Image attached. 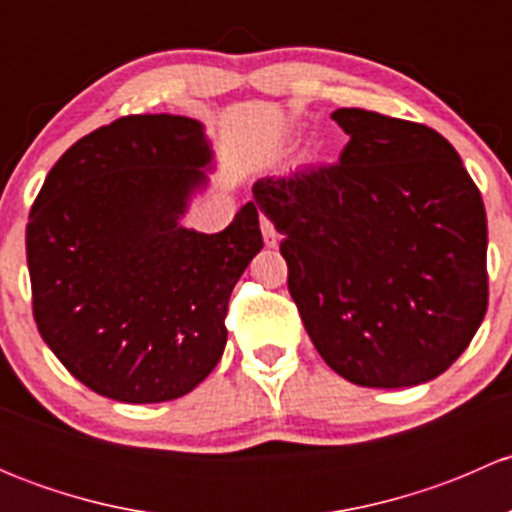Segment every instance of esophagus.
<instances>
[{
  "label": "esophagus",
  "mask_w": 512,
  "mask_h": 512,
  "mask_svg": "<svg viewBox=\"0 0 512 512\" xmlns=\"http://www.w3.org/2000/svg\"><path fill=\"white\" fill-rule=\"evenodd\" d=\"M262 235H265V245L267 247H275L277 240H280V235H277L275 225H272L270 220L265 218V215H262Z\"/></svg>",
  "instance_id": "34e87169"
}]
</instances>
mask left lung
<instances>
[{
    "mask_svg": "<svg viewBox=\"0 0 512 512\" xmlns=\"http://www.w3.org/2000/svg\"><path fill=\"white\" fill-rule=\"evenodd\" d=\"M332 165L252 185L285 240L287 287L309 339L347 381L426 384L471 344L488 309V223L456 148L423 123L332 113Z\"/></svg>",
    "mask_w": 512,
    "mask_h": 512,
    "instance_id": "left-lung-1",
    "label": "left lung"
}]
</instances>
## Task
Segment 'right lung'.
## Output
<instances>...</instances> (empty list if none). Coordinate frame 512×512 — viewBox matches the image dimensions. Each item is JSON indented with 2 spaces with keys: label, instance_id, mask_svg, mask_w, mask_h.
<instances>
[{
  "label": "right lung",
  "instance_id": "add662e5",
  "mask_svg": "<svg viewBox=\"0 0 512 512\" xmlns=\"http://www.w3.org/2000/svg\"><path fill=\"white\" fill-rule=\"evenodd\" d=\"M213 151L195 118L123 116L56 160L27 225L41 339L96 394L158 404L223 356L227 302L262 250L255 203L223 232L180 225Z\"/></svg>",
  "mask_w": 512,
  "mask_h": 512
}]
</instances>
